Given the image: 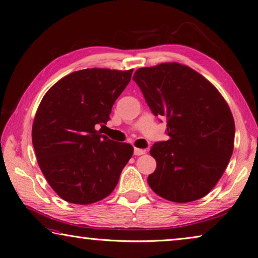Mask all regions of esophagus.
<instances>
[{"label":"esophagus","mask_w":258,"mask_h":258,"mask_svg":"<svg viewBox=\"0 0 258 258\" xmlns=\"http://www.w3.org/2000/svg\"><path fill=\"white\" fill-rule=\"evenodd\" d=\"M145 154V149H142V148H134V155H136V156H140V155H143Z\"/></svg>","instance_id":"34e87169"}]
</instances>
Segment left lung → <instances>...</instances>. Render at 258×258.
Here are the masks:
<instances>
[{
    "label": "left lung",
    "mask_w": 258,
    "mask_h": 258,
    "mask_svg": "<svg viewBox=\"0 0 258 258\" xmlns=\"http://www.w3.org/2000/svg\"><path fill=\"white\" fill-rule=\"evenodd\" d=\"M133 80L153 114L167 118L169 140L149 152L157 163L149 187L179 203L207 196L234 148V119L225 100L205 77L177 62L137 69Z\"/></svg>",
    "instance_id": "1"
}]
</instances>
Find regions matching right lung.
Wrapping results in <instances>:
<instances>
[{
    "mask_svg": "<svg viewBox=\"0 0 258 258\" xmlns=\"http://www.w3.org/2000/svg\"><path fill=\"white\" fill-rule=\"evenodd\" d=\"M133 70L83 69L63 77L44 95L32 140L38 165L64 201L90 205L104 199L133 155L130 144L102 135L115 100Z\"/></svg>",
    "mask_w": 258,
    "mask_h": 258,
    "instance_id": "obj_1",
    "label": "right lung"
}]
</instances>
